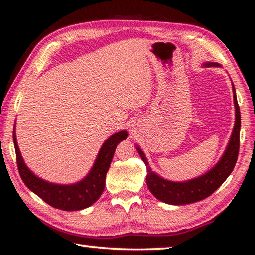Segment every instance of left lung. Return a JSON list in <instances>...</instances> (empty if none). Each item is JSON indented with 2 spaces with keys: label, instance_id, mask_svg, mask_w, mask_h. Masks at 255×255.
Wrapping results in <instances>:
<instances>
[{
  "label": "left lung",
  "instance_id": "obj_1",
  "mask_svg": "<svg viewBox=\"0 0 255 255\" xmlns=\"http://www.w3.org/2000/svg\"><path fill=\"white\" fill-rule=\"evenodd\" d=\"M204 65L219 66V64L217 63H206ZM233 94L234 104H235V125H234L231 140H229L226 151H225L223 157L220 158L218 164L207 174L198 178L182 183L167 181V179L161 178L156 173L152 172L142 150L136 148L140 157L142 158L143 162L147 166V177H145L147 185L150 192L158 200L168 204H175V206L198 202L200 200L206 199L214 193L231 175L237 161V157H239L241 131V113L234 86Z\"/></svg>",
  "mask_w": 255,
  "mask_h": 255
}]
</instances>
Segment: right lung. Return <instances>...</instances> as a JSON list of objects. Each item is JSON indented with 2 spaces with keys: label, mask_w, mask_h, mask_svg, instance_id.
<instances>
[{
  "label": "right lung",
  "mask_w": 255,
  "mask_h": 255,
  "mask_svg": "<svg viewBox=\"0 0 255 255\" xmlns=\"http://www.w3.org/2000/svg\"><path fill=\"white\" fill-rule=\"evenodd\" d=\"M128 137L127 131H121L107 139L100 148L97 159L89 174L81 182L72 185L52 184L33 175L24 165L16 144L15 132H13V142L19 174L29 190L43 199L46 203L56 209L65 211H76L90 207L102 195L105 189V178L114 156L116 145Z\"/></svg>",
  "instance_id": "right-lung-1"
}]
</instances>
